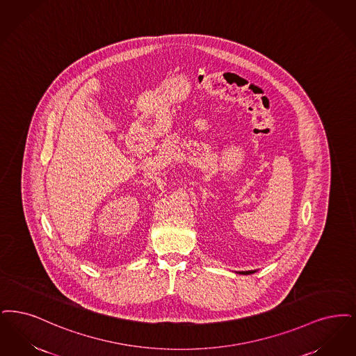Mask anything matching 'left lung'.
<instances>
[{"instance_id":"1","label":"left lung","mask_w":356,"mask_h":356,"mask_svg":"<svg viewBox=\"0 0 356 356\" xmlns=\"http://www.w3.org/2000/svg\"><path fill=\"white\" fill-rule=\"evenodd\" d=\"M238 274H242V275H248V274H254L257 273V270H251V271H236Z\"/></svg>"}]
</instances>
